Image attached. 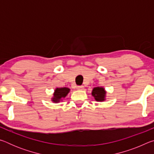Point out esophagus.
Wrapping results in <instances>:
<instances>
[{
    "instance_id": "obj_1",
    "label": "esophagus",
    "mask_w": 154,
    "mask_h": 154,
    "mask_svg": "<svg viewBox=\"0 0 154 154\" xmlns=\"http://www.w3.org/2000/svg\"><path fill=\"white\" fill-rule=\"evenodd\" d=\"M83 88H84V86H83V85H79L77 87V90H83Z\"/></svg>"
}]
</instances>
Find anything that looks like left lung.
Masks as SVG:
<instances>
[{
    "label": "left lung",
    "instance_id": "1",
    "mask_svg": "<svg viewBox=\"0 0 154 154\" xmlns=\"http://www.w3.org/2000/svg\"><path fill=\"white\" fill-rule=\"evenodd\" d=\"M106 92L103 87H96L92 92V95L98 102H103L105 100Z\"/></svg>",
    "mask_w": 154,
    "mask_h": 154
}]
</instances>
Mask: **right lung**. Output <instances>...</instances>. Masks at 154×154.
<instances>
[{
	"mask_svg": "<svg viewBox=\"0 0 154 154\" xmlns=\"http://www.w3.org/2000/svg\"><path fill=\"white\" fill-rule=\"evenodd\" d=\"M70 92V89L68 88H57L54 90L53 97L51 98V101L54 103H60L62 100V98L66 97Z\"/></svg>",
	"mask_w": 154,
	"mask_h": 154,
	"instance_id": "right-lung-1",
	"label": "right lung"
}]
</instances>
